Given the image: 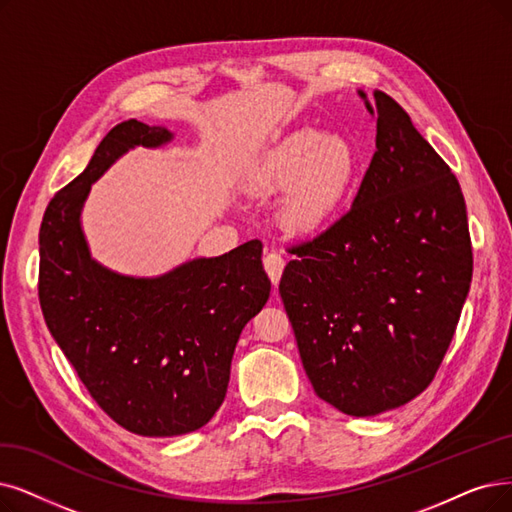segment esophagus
<instances>
[{
    "instance_id": "1",
    "label": "esophagus",
    "mask_w": 512,
    "mask_h": 512,
    "mask_svg": "<svg viewBox=\"0 0 512 512\" xmlns=\"http://www.w3.org/2000/svg\"><path fill=\"white\" fill-rule=\"evenodd\" d=\"M283 267H285V260L281 258V254H277V252H273V250L264 254V269H267V275H269V279L273 281V285L279 283L281 273H283Z\"/></svg>"
}]
</instances>
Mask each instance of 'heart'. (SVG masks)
<instances>
[{
	"label": "heart",
	"instance_id": "heart-1",
	"mask_svg": "<svg viewBox=\"0 0 512 512\" xmlns=\"http://www.w3.org/2000/svg\"><path fill=\"white\" fill-rule=\"evenodd\" d=\"M357 168V155L340 134L296 130L264 159L258 182L264 189L292 187L283 206L285 227L315 233L340 210Z\"/></svg>",
	"mask_w": 512,
	"mask_h": 512
}]
</instances>
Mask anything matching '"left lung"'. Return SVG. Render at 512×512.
<instances>
[{
	"mask_svg": "<svg viewBox=\"0 0 512 512\" xmlns=\"http://www.w3.org/2000/svg\"><path fill=\"white\" fill-rule=\"evenodd\" d=\"M374 98L376 151L351 210L292 245L279 283L315 393L359 418L433 382L473 279L458 178L399 102Z\"/></svg>",
	"mask_w": 512,
	"mask_h": 512,
	"instance_id": "8db88e82",
	"label": "left lung"
}]
</instances>
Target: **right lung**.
<instances>
[{"label": "right lung", "instance_id": "obj_1", "mask_svg": "<svg viewBox=\"0 0 512 512\" xmlns=\"http://www.w3.org/2000/svg\"><path fill=\"white\" fill-rule=\"evenodd\" d=\"M172 140L128 119L48 203L39 229V304L92 399L126 431L174 437L208 424L227 395L239 334L269 300L262 243L145 279L92 260L79 214L92 182L132 147Z\"/></svg>", "mask_w": 512, "mask_h": 512}]
</instances>
